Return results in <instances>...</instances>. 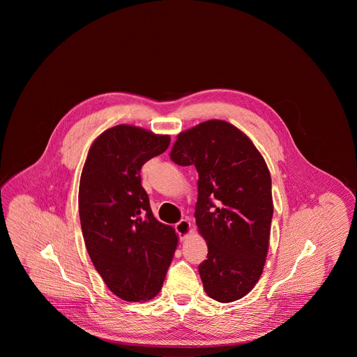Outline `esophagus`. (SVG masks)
Wrapping results in <instances>:
<instances>
[{"label":"esophagus","instance_id":"1","mask_svg":"<svg viewBox=\"0 0 357 357\" xmlns=\"http://www.w3.org/2000/svg\"><path fill=\"white\" fill-rule=\"evenodd\" d=\"M175 230L176 233L181 236V238H186L189 236V233L192 231V226L190 222L188 219H182L175 225Z\"/></svg>","mask_w":357,"mask_h":357}]
</instances>
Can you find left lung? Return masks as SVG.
<instances>
[{"label": "left lung", "instance_id": "8db88e82", "mask_svg": "<svg viewBox=\"0 0 357 357\" xmlns=\"http://www.w3.org/2000/svg\"><path fill=\"white\" fill-rule=\"evenodd\" d=\"M171 160L195 165V218L208 243V260L199 266L206 294L233 302L257 284L268 252L273 219L271 176L251 139L237 127L209 120L181 132Z\"/></svg>", "mask_w": 357, "mask_h": 357}]
</instances>
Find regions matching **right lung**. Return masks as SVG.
Segmentation results:
<instances>
[{
    "mask_svg": "<svg viewBox=\"0 0 357 357\" xmlns=\"http://www.w3.org/2000/svg\"><path fill=\"white\" fill-rule=\"evenodd\" d=\"M169 135L120 124L91 144L79 186V216L93 266L124 301L154 298L178 245L175 229L152 215L141 167L169 146Z\"/></svg>",
    "mask_w": 357,
    "mask_h": 357,
    "instance_id": "add662e5",
    "label": "right lung"
}]
</instances>
